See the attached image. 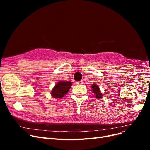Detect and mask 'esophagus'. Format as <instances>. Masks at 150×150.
Masks as SVG:
<instances>
[{"instance_id":"34e87169","label":"esophagus","mask_w":150,"mask_h":150,"mask_svg":"<svg viewBox=\"0 0 150 150\" xmlns=\"http://www.w3.org/2000/svg\"><path fill=\"white\" fill-rule=\"evenodd\" d=\"M77 84H83V82L82 81H78V82H76Z\"/></svg>"}]
</instances>
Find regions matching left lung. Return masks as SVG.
I'll use <instances>...</instances> for the list:
<instances>
[{
  "label": "left lung",
  "mask_w": 150,
  "mask_h": 150,
  "mask_svg": "<svg viewBox=\"0 0 150 150\" xmlns=\"http://www.w3.org/2000/svg\"><path fill=\"white\" fill-rule=\"evenodd\" d=\"M91 87H92L93 92V93L95 95H96V97L98 99L102 98L103 94H102V93L100 91V89H99V86L98 85H96V84H93Z\"/></svg>",
  "instance_id": "8db88e82"
}]
</instances>
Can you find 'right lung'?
Segmentation results:
<instances>
[{"label": "right lung", "mask_w": 150, "mask_h": 150, "mask_svg": "<svg viewBox=\"0 0 150 150\" xmlns=\"http://www.w3.org/2000/svg\"><path fill=\"white\" fill-rule=\"evenodd\" d=\"M71 86V82L60 81L52 89L51 92L52 96L55 98H62L69 91Z\"/></svg>", "instance_id": "right-lung-1"}]
</instances>
